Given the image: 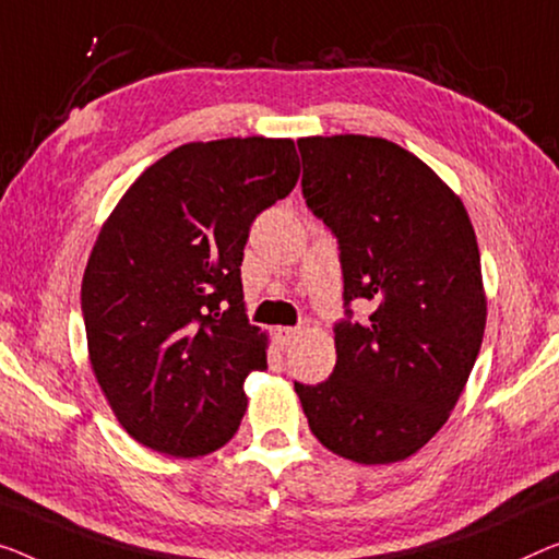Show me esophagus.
I'll return each mask as SVG.
<instances>
[{"instance_id": "obj_1", "label": "esophagus", "mask_w": 559, "mask_h": 559, "mask_svg": "<svg viewBox=\"0 0 559 559\" xmlns=\"http://www.w3.org/2000/svg\"><path fill=\"white\" fill-rule=\"evenodd\" d=\"M298 333H301V331L290 329V326H276V329H273V336H276V344L278 346H290L298 338Z\"/></svg>"}]
</instances>
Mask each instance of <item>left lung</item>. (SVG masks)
Returning <instances> with one entry per match:
<instances>
[{"instance_id": "1", "label": "left lung", "mask_w": 559, "mask_h": 559, "mask_svg": "<svg viewBox=\"0 0 559 559\" xmlns=\"http://www.w3.org/2000/svg\"><path fill=\"white\" fill-rule=\"evenodd\" d=\"M304 198L338 240L346 321L321 384L296 381L308 427L333 454L391 464L444 427L487 323L466 207L409 150L369 135L298 140ZM372 306L350 321L352 300Z\"/></svg>"}]
</instances>
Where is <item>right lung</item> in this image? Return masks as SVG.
<instances>
[{
  "mask_svg": "<svg viewBox=\"0 0 559 559\" xmlns=\"http://www.w3.org/2000/svg\"><path fill=\"white\" fill-rule=\"evenodd\" d=\"M298 173L288 138L188 143L150 165L105 221L82 278L87 352L143 447L203 456L238 431L243 381L269 366V336L246 316L243 248Z\"/></svg>",
  "mask_w": 559,
  "mask_h": 559,
  "instance_id": "add662e5",
  "label": "right lung"
}]
</instances>
